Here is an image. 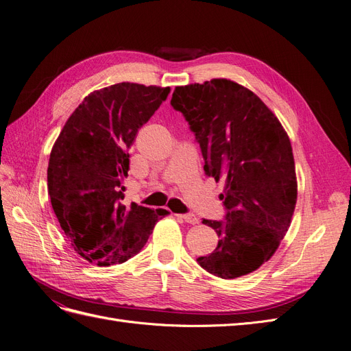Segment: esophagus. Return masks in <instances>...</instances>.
I'll use <instances>...</instances> for the list:
<instances>
[{
  "instance_id": "34e87169",
  "label": "esophagus",
  "mask_w": 351,
  "mask_h": 351,
  "mask_svg": "<svg viewBox=\"0 0 351 351\" xmlns=\"http://www.w3.org/2000/svg\"><path fill=\"white\" fill-rule=\"evenodd\" d=\"M180 218H182L184 221L188 224H198L199 223V219L195 214H184V215H180Z\"/></svg>"
}]
</instances>
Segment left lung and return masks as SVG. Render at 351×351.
<instances>
[{"label":"left lung","instance_id":"1","mask_svg":"<svg viewBox=\"0 0 351 351\" xmlns=\"http://www.w3.org/2000/svg\"><path fill=\"white\" fill-rule=\"evenodd\" d=\"M171 104L195 133L206 175L226 179V221L202 219L218 245L198 263L223 279L249 275L275 254L292 221L298 182L289 136L253 90L226 77L176 86Z\"/></svg>","mask_w":351,"mask_h":351}]
</instances>
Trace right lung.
<instances>
[{
  "mask_svg": "<svg viewBox=\"0 0 351 351\" xmlns=\"http://www.w3.org/2000/svg\"><path fill=\"white\" fill-rule=\"evenodd\" d=\"M171 88L121 82L90 93L64 123L50 152L47 191L73 250L97 266L136 256L169 211L125 206L128 149Z\"/></svg>",
  "mask_w": 351,
  "mask_h": 351,
  "instance_id": "1",
  "label": "right lung"
}]
</instances>
